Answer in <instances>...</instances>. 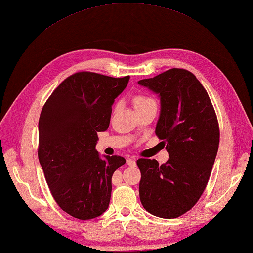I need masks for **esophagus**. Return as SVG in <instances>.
<instances>
[{
  "label": "esophagus",
  "instance_id": "1",
  "mask_svg": "<svg viewBox=\"0 0 253 253\" xmlns=\"http://www.w3.org/2000/svg\"><path fill=\"white\" fill-rule=\"evenodd\" d=\"M127 165L128 166H136V160H133V158H128L127 160Z\"/></svg>",
  "mask_w": 253,
  "mask_h": 253
}]
</instances>
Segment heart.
<instances>
[{
  "mask_svg": "<svg viewBox=\"0 0 253 253\" xmlns=\"http://www.w3.org/2000/svg\"><path fill=\"white\" fill-rule=\"evenodd\" d=\"M133 101V107L134 109L140 108V107H143V105L146 104H150V103H153L155 102L153 99L148 97V96H144V95H136L132 99Z\"/></svg>",
  "mask_w": 253,
  "mask_h": 253,
  "instance_id": "1",
  "label": "heart"
}]
</instances>
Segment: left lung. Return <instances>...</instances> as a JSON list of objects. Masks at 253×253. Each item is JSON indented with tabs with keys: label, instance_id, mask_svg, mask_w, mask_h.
I'll use <instances>...</instances> for the list:
<instances>
[{
	"label": "left lung",
	"instance_id": "1",
	"mask_svg": "<svg viewBox=\"0 0 253 253\" xmlns=\"http://www.w3.org/2000/svg\"><path fill=\"white\" fill-rule=\"evenodd\" d=\"M138 84L161 99L156 136L166 142L169 160L139 158V195L144 209L158 218L187 212L206 189L218 153L220 130L208 93L196 76L170 69Z\"/></svg>",
	"mask_w": 253,
	"mask_h": 253
}]
</instances>
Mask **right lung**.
<instances>
[{
    "instance_id": "add662e5",
    "label": "right lung",
    "mask_w": 253,
    "mask_h": 253,
    "mask_svg": "<svg viewBox=\"0 0 253 253\" xmlns=\"http://www.w3.org/2000/svg\"><path fill=\"white\" fill-rule=\"evenodd\" d=\"M129 76L115 79L78 72L52 91L39 120V161L52 197L79 220H91L108 209L112 175L125 158L101 157L97 132L109 128L115 98Z\"/></svg>"
}]
</instances>
